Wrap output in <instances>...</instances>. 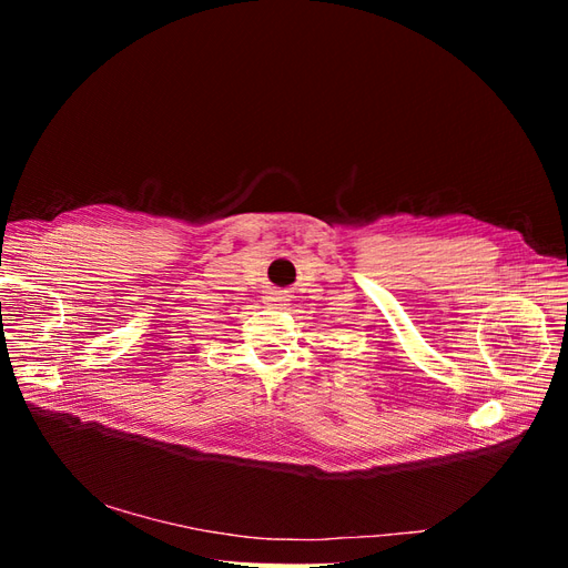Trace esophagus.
<instances>
[{"label":"esophagus","mask_w":568,"mask_h":568,"mask_svg":"<svg viewBox=\"0 0 568 568\" xmlns=\"http://www.w3.org/2000/svg\"><path fill=\"white\" fill-rule=\"evenodd\" d=\"M265 301H267V305H286L288 296H286V291H270V296Z\"/></svg>","instance_id":"1"}]
</instances>
